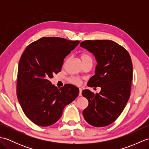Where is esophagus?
I'll use <instances>...</instances> for the list:
<instances>
[{
    "mask_svg": "<svg viewBox=\"0 0 149 149\" xmlns=\"http://www.w3.org/2000/svg\"><path fill=\"white\" fill-rule=\"evenodd\" d=\"M79 95L82 96V89L81 88H79Z\"/></svg>",
    "mask_w": 149,
    "mask_h": 149,
    "instance_id": "1",
    "label": "esophagus"
}]
</instances>
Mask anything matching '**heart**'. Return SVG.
Masks as SVG:
<instances>
[{
	"mask_svg": "<svg viewBox=\"0 0 149 149\" xmlns=\"http://www.w3.org/2000/svg\"><path fill=\"white\" fill-rule=\"evenodd\" d=\"M81 58L82 59V61H86V60H88V59H91L90 57L88 55L86 54H82L81 56ZM69 81L71 83L76 84V85H79L81 84V81L78 77H72L69 79Z\"/></svg>",
	"mask_w": 149,
	"mask_h": 149,
	"instance_id": "b5f03b06",
	"label": "heart"
}]
</instances>
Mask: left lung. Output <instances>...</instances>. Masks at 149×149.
<instances>
[{"mask_svg":"<svg viewBox=\"0 0 149 149\" xmlns=\"http://www.w3.org/2000/svg\"><path fill=\"white\" fill-rule=\"evenodd\" d=\"M80 46L92 53L97 65L95 74L88 83L90 87H100L99 93L89 90L82 95L88 100L83 110L85 120L95 127L114 122L124 109L130 97L132 64L129 52L111 40H86Z\"/></svg>","mask_w":149,"mask_h":149,"instance_id":"obj_1","label":"left lung"}]
</instances>
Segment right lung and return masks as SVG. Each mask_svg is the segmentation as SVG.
<instances>
[{
	"label": "right lung",
	"mask_w": 149,
	"mask_h": 149,
	"mask_svg": "<svg viewBox=\"0 0 149 149\" xmlns=\"http://www.w3.org/2000/svg\"><path fill=\"white\" fill-rule=\"evenodd\" d=\"M79 41L43 37L28 45L18 63L17 98L25 115L34 123L46 127L61 118L65 107L79 90L67 84L58 88L49 80L61 71L65 57Z\"/></svg>",
	"instance_id": "1"
}]
</instances>
